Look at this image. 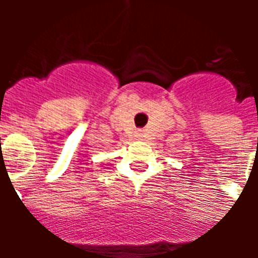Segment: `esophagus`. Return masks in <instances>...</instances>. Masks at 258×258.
<instances>
[{
    "mask_svg": "<svg viewBox=\"0 0 258 258\" xmlns=\"http://www.w3.org/2000/svg\"><path fill=\"white\" fill-rule=\"evenodd\" d=\"M138 136H139V138H140V133H138Z\"/></svg>",
    "mask_w": 258,
    "mask_h": 258,
    "instance_id": "obj_1",
    "label": "esophagus"
}]
</instances>
